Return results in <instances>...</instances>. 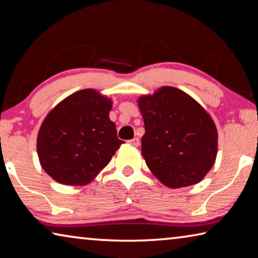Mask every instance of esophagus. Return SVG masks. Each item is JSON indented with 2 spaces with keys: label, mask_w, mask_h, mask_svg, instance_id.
Returning <instances> with one entry per match:
<instances>
[{
  "label": "esophagus",
  "mask_w": 258,
  "mask_h": 258,
  "mask_svg": "<svg viewBox=\"0 0 258 258\" xmlns=\"http://www.w3.org/2000/svg\"><path fill=\"white\" fill-rule=\"evenodd\" d=\"M128 143H130V145L134 146V147H139V145H140V140H139V138H134V139H132V140H130Z\"/></svg>",
  "instance_id": "esophagus-1"
}]
</instances>
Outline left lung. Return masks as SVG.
I'll list each match as a JSON object with an SVG mask.
<instances>
[{"label": "left lung", "instance_id": "left-lung-1", "mask_svg": "<svg viewBox=\"0 0 258 258\" xmlns=\"http://www.w3.org/2000/svg\"><path fill=\"white\" fill-rule=\"evenodd\" d=\"M146 133L141 151L164 185H194L206 176L217 155V130L209 113L183 91L163 86L138 100Z\"/></svg>", "mask_w": 258, "mask_h": 258}]
</instances>
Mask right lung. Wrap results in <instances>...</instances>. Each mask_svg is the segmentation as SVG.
Returning <instances> with one entry per match:
<instances>
[{
	"label": "right lung",
	"mask_w": 258,
	"mask_h": 258,
	"mask_svg": "<svg viewBox=\"0 0 258 258\" xmlns=\"http://www.w3.org/2000/svg\"><path fill=\"white\" fill-rule=\"evenodd\" d=\"M112 102L98 91L69 95L47 113L37 134L42 168L66 185L89 184L111 160L121 141L109 118Z\"/></svg>",
	"instance_id": "right-lung-1"
}]
</instances>
